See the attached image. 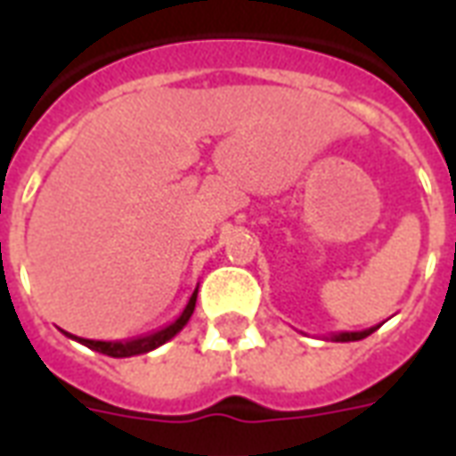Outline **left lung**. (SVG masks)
<instances>
[{"label": "left lung", "mask_w": 456, "mask_h": 456, "mask_svg": "<svg viewBox=\"0 0 456 456\" xmlns=\"http://www.w3.org/2000/svg\"><path fill=\"white\" fill-rule=\"evenodd\" d=\"M376 330H379V325L369 327V330H362V332H337V335H332L330 339H332V342H359V339L369 337L371 332H376Z\"/></svg>", "instance_id": "left-lung-1"}]
</instances>
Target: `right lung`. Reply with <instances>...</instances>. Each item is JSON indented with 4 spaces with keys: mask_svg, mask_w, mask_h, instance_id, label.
<instances>
[{
    "mask_svg": "<svg viewBox=\"0 0 456 456\" xmlns=\"http://www.w3.org/2000/svg\"><path fill=\"white\" fill-rule=\"evenodd\" d=\"M195 300H198V288L192 290V296H190L188 305L183 307V313H180L170 325L160 327L156 332H149V335H141L134 337V339H121V342H100V339H83V337H75L70 332H65V335L75 339V342L85 344V346H90L93 352L107 354V356H114V359H124V356H136V354H146L153 352V349H159L160 344H166L168 339L178 335L183 327L188 325V320L192 317V310H195Z\"/></svg>",
    "mask_w": 456,
    "mask_h": 456,
    "instance_id": "obj_1",
    "label": "right lung"
}]
</instances>
